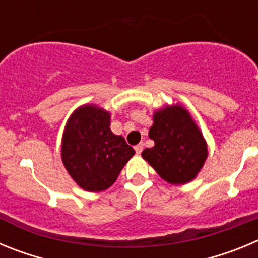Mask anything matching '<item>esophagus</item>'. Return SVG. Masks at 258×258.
Wrapping results in <instances>:
<instances>
[{
    "instance_id": "obj_1",
    "label": "esophagus",
    "mask_w": 258,
    "mask_h": 258,
    "mask_svg": "<svg viewBox=\"0 0 258 258\" xmlns=\"http://www.w3.org/2000/svg\"><path fill=\"white\" fill-rule=\"evenodd\" d=\"M134 150H136L137 154H141V152L143 151V143H138V145L134 147Z\"/></svg>"
}]
</instances>
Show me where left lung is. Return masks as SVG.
I'll use <instances>...</instances> for the list:
<instances>
[{
  "mask_svg": "<svg viewBox=\"0 0 258 258\" xmlns=\"http://www.w3.org/2000/svg\"><path fill=\"white\" fill-rule=\"evenodd\" d=\"M149 137L155 146L143 150L142 157L172 184L192 181L208 156L202 132L187 109L179 104L166 106L154 113Z\"/></svg>",
  "mask_w": 258,
  "mask_h": 258,
  "instance_id": "left-lung-1",
  "label": "left lung"
}]
</instances>
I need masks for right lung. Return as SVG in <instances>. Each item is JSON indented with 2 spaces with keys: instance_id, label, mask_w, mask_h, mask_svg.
I'll return each instance as SVG.
<instances>
[{
  "instance_id": "add662e5",
  "label": "right lung",
  "mask_w": 258,
  "mask_h": 258,
  "mask_svg": "<svg viewBox=\"0 0 258 258\" xmlns=\"http://www.w3.org/2000/svg\"><path fill=\"white\" fill-rule=\"evenodd\" d=\"M109 112L93 104L80 107L66 125L61 160L83 190L99 192L117 179L134 152L121 136L109 129Z\"/></svg>"
}]
</instances>
